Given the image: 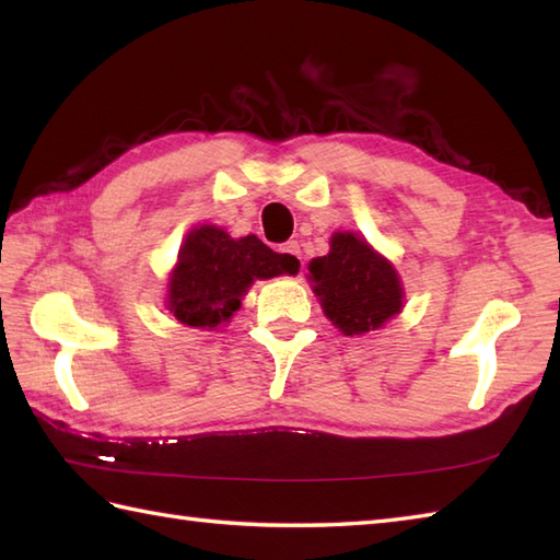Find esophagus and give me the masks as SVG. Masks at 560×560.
<instances>
[{"label": "esophagus", "mask_w": 560, "mask_h": 560, "mask_svg": "<svg viewBox=\"0 0 560 560\" xmlns=\"http://www.w3.org/2000/svg\"><path fill=\"white\" fill-rule=\"evenodd\" d=\"M281 253L287 255L291 261H295V265H301V269H303V255H301V245L299 243H295V241L283 243L281 245Z\"/></svg>", "instance_id": "esophagus-1"}]
</instances>
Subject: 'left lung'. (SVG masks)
Instances as JSON below:
<instances>
[{
	"instance_id": "1",
	"label": "left lung",
	"mask_w": 560,
	"mask_h": 560,
	"mask_svg": "<svg viewBox=\"0 0 560 560\" xmlns=\"http://www.w3.org/2000/svg\"><path fill=\"white\" fill-rule=\"evenodd\" d=\"M307 271L325 315L347 337L380 329L401 313L404 289L397 269L361 235H331L329 253L315 257Z\"/></svg>"
}]
</instances>
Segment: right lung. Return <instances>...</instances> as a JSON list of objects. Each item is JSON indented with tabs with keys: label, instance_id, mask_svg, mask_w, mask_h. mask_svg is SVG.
Masks as SVG:
<instances>
[{
	"label": "right lung",
	"instance_id": "obj_1",
	"mask_svg": "<svg viewBox=\"0 0 560 560\" xmlns=\"http://www.w3.org/2000/svg\"><path fill=\"white\" fill-rule=\"evenodd\" d=\"M299 267L257 235L231 237L219 225H199L187 233L171 271L168 311L187 327L217 329L241 307L255 279L299 273Z\"/></svg>",
	"mask_w": 560,
	"mask_h": 560
}]
</instances>
